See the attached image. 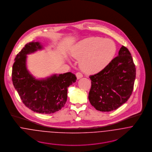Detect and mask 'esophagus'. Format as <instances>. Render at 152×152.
Listing matches in <instances>:
<instances>
[{
  "label": "esophagus",
  "instance_id": "34e87169",
  "mask_svg": "<svg viewBox=\"0 0 152 152\" xmlns=\"http://www.w3.org/2000/svg\"><path fill=\"white\" fill-rule=\"evenodd\" d=\"M76 77H77V79H80V78H82L83 77V75L81 73H80V72L76 73Z\"/></svg>",
  "mask_w": 152,
  "mask_h": 152
}]
</instances>
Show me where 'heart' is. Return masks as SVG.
<instances>
[{"instance_id":"1","label":"heart","mask_w":152,"mask_h":152,"mask_svg":"<svg viewBox=\"0 0 152 152\" xmlns=\"http://www.w3.org/2000/svg\"><path fill=\"white\" fill-rule=\"evenodd\" d=\"M117 51L114 42L109 39L89 37L78 42L72 48L71 56L79 60L84 72L97 73L106 68L113 59Z\"/></svg>"}]
</instances>
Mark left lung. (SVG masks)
<instances>
[{
	"label": "left lung",
	"mask_w": 152,
	"mask_h": 152,
	"mask_svg": "<svg viewBox=\"0 0 152 152\" xmlns=\"http://www.w3.org/2000/svg\"><path fill=\"white\" fill-rule=\"evenodd\" d=\"M136 68L129 50L122 46L118 56L99 73L90 76L88 100L97 110L108 112L117 109L132 94Z\"/></svg>",
	"instance_id": "left-lung-1"
}]
</instances>
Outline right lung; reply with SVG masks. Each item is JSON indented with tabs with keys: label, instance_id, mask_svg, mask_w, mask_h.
<instances>
[{
	"label": "right lung",
	"instance_id": "add662e5",
	"mask_svg": "<svg viewBox=\"0 0 152 152\" xmlns=\"http://www.w3.org/2000/svg\"><path fill=\"white\" fill-rule=\"evenodd\" d=\"M43 48L39 42H31L25 45L15 59L12 81L27 107L36 113L51 114L64 107L67 101L68 87L76 82V77L67 72L36 79L27 69V55Z\"/></svg>",
	"mask_w": 152,
	"mask_h": 152
}]
</instances>
